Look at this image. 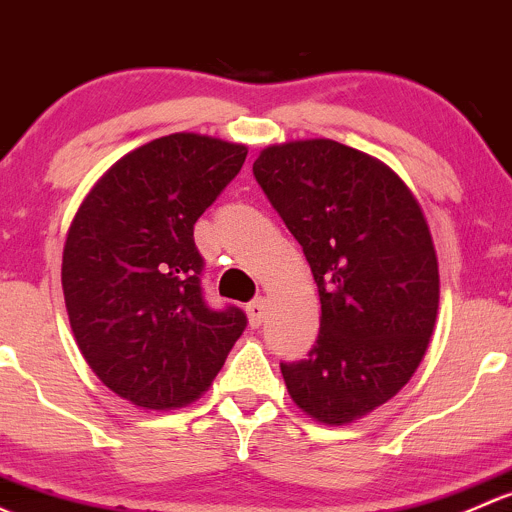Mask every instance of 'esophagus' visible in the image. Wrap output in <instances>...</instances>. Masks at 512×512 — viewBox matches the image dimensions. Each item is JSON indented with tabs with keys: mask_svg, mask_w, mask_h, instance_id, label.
I'll list each match as a JSON object with an SVG mask.
<instances>
[{
	"mask_svg": "<svg viewBox=\"0 0 512 512\" xmlns=\"http://www.w3.org/2000/svg\"><path fill=\"white\" fill-rule=\"evenodd\" d=\"M266 308H268L266 298H256V300H251L249 305H246V313H249L251 328H258V325L263 323V315H266Z\"/></svg>",
	"mask_w": 512,
	"mask_h": 512,
	"instance_id": "esophagus-1",
	"label": "esophagus"
}]
</instances>
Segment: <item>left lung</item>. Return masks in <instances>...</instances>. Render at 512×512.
<instances>
[{
    "label": "left lung",
    "mask_w": 512,
    "mask_h": 512,
    "mask_svg": "<svg viewBox=\"0 0 512 512\" xmlns=\"http://www.w3.org/2000/svg\"><path fill=\"white\" fill-rule=\"evenodd\" d=\"M254 177L295 236L320 293L305 360L281 362L288 394L347 424L409 382L439 310V263L419 202L387 165L335 140L273 145Z\"/></svg>",
    "instance_id": "left-lung-1"
}]
</instances>
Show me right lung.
<instances>
[{
	"instance_id": "1",
	"label": "right lung",
	"mask_w": 512,
	"mask_h": 512,
	"mask_svg": "<svg viewBox=\"0 0 512 512\" xmlns=\"http://www.w3.org/2000/svg\"><path fill=\"white\" fill-rule=\"evenodd\" d=\"M244 145L175 133L115 162L88 192L63 246L68 320L100 382L145 409L207 392L246 328L209 308L194 224L239 175Z\"/></svg>"
}]
</instances>
